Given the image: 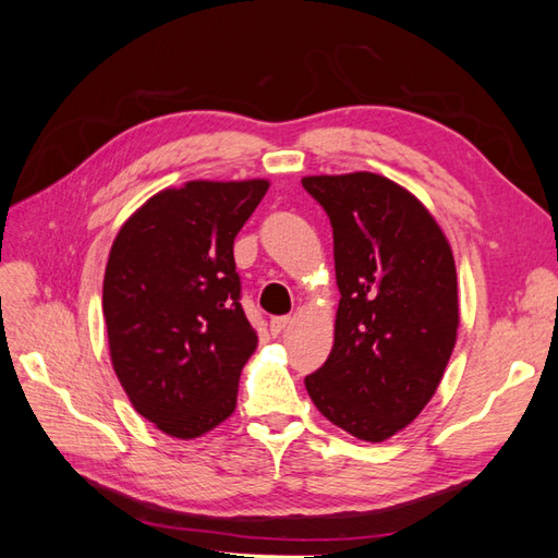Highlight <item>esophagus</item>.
Masks as SVG:
<instances>
[{"instance_id":"34e87169","label":"esophagus","mask_w":558,"mask_h":558,"mask_svg":"<svg viewBox=\"0 0 558 558\" xmlns=\"http://www.w3.org/2000/svg\"><path fill=\"white\" fill-rule=\"evenodd\" d=\"M291 324V316H275L272 320H269V332L272 335H279L286 330V326Z\"/></svg>"}]
</instances>
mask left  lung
Returning a JSON list of instances; mask_svg holds the SVG:
<instances>
[{
	"label": "left lung",
	"instance_id": "1",
	"mask_svg": "<svg viewBox=\"0 0 558 558\" xmlns=\"http://www.w3.org/2000/svg\"><path fill=\"white\" fill-rule=\"evenodd\" d=\"M335 242L340 307L328 361L305 377L318 412L381 442L426 408L459 328L451 246L430 211L373 172L305 177Z\"/></svg>",
	"mask_w": 558,
	"mask_h": 558
}]
</instances>
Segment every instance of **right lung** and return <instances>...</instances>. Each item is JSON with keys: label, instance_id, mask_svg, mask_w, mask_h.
<instances>
[{"label": "right lung", "instance_id": "right-lung-1", "mask_svg": "<svg viewBox=\"0 0 558 558\" xmlns=\"http://www.w3.org/2000/svg\"><path fill=\"white\" fill-rule=\"evenodd\" d=\"M269 181L165 189L118 230L102 291L116 377L150 424L193 440L238 408L258 335L240 305L232 244Z\"/></svg>", "mask_w": 558, "mask_h": 558}]
</instances>
